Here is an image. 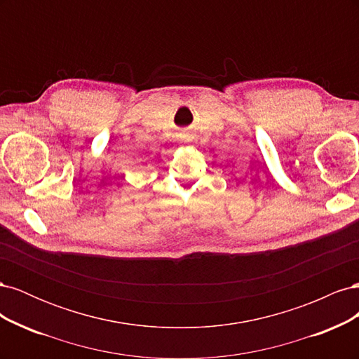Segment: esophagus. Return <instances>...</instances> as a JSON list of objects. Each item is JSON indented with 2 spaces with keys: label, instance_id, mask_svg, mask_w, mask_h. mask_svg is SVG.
<instances>
[{
  "label": "esophagus",
  "instance_id": "esophagus-1",
  "mask_svg": "<svg viewBox=\"0 0 359 359\" xmlns=\"http://www.w3.org/2000/svg\"><path fill=\"white\" fill-rule=\"evenodd\" d=\"M180 136H181V140H184V142H190V140H191V133H190V130H187V128L181 130Z\"/></svg>",
  "mask_w": 359,
  "mask_h": 359
}]
</instances>
